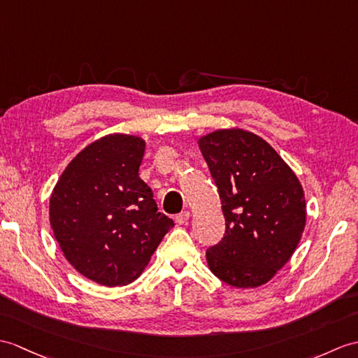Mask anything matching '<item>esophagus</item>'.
<instances>
[{
    "label": "esophagus",
    "mask_w": 358,
    "mask_h": 358,
    "mask_svg": "<svg viewBox=\"0 0 358 358\" xmlns=\"http://www.w3.org/2000/svg\"><path fill=\"white\" fill-rule=\"evenodd\" d=\"M189 217H190V213L187 210H182L181 213H178L177 217H176V222L177 224H187Z\"/></svg>",
    "instance_id": "esophagus-1"
}]
</instances>
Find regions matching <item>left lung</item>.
<instances>
[{"mask_svg":"<svg viewBox=\"0 0 358 358\" xmlns=\"http://www.w3.org/2000/svg\"><path fill=\"white\" fill-rule=\"evenodd\" d=\"M218 187L226 234L207 248L210 271L236 288L261 287L289 261L302 238L301 181L264 138L239 128L198 140Z\"/></svg>","mask_w":358,"mask_h":358,"instance_id":"8db88e82","label":"left lung"}]
</instances>
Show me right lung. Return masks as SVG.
<instances>
[{
    "label": "right lung",
    "instance_id": "1",
    "mask_svg": "<svg viewBox=\"0 0 358 358\" xmlns=\"http://www.w3.org/2000/svg\"><path fill=\"white\" fill-rule=\"evenodd\" d=\"M145 140L110 134L74 157L50 198V226L74 268L105 287L145 270L173 221L138 177Z\"/></svg>",
    "mask_w": 358,
    "mask_h": 358
}]
</instances>
